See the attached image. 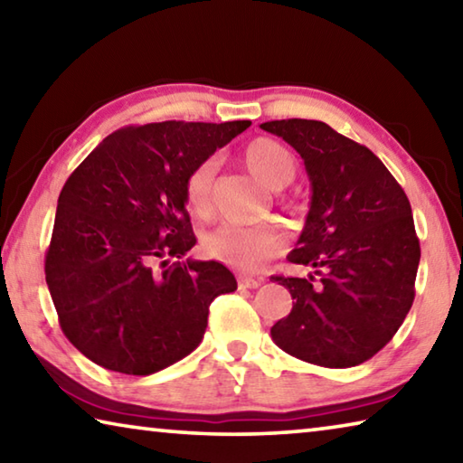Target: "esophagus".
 I'll list each match as a JSON object with an SVG mask.
<instances>
[{
    "instance_id": "esophagus-1",
    "label": "esophagus",
    "mask_w": 463,
    "mask_h": 463,
    "mask_svg": "<svg viewBox=\"0 0 463 463\" xmlns=\"http://www.w3.org/2000/svg\"><path fill=\"white\" fill-rule=\"evenodd\" d=\"M263 284L261 278H249V276H241L239 278V288H260Z\"/></svg>"
}]
</instances>
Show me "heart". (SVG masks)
<instances>
[{
	"label": "heart",
	"instance_id": "obj_1",
	"mask_svg": "<svg viewBox=\"0 0 463 463\" xmlns=\"http://www.w3.org/2000/svg\"><path fill=\"white\" fill-rule=\"evenodd\" d=\"M242 156H245V165L250 174L271 190L288 185L296 175V156L288 146L273 138L261 137L250 140ZM216 169L218 163L214 156H210L198 167H194L185 179V203L195 216L208 214L210 190H213ZM202 245L213 260L229 263L239 269L255 271L279 253L284 247V239L276 226L265 222H221L203 234Z\"/></svg>",
	"mask_w": 463,
	"mask_h": 463
}]
</instances>
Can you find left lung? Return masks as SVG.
I'll list each match as a JSON object with an SVG mask.
<instances>
[{"label":"left lung","instance_id":"1","mask_svg":"<svg viewBox=\"0 0 463 463\" xmlns=\"http://www.w3.org/2000/svg\"><path fill=\"white\" fill-rule=\"evenodd\" d=\"M263 130L302 156L310 210L288 261L308 278L276 276L294 307L271 326L279 349L323 367L367 362L404 323L420 247L411 202L370 148L318 120H271Z\"/></svg>","mask_w":463,"mask_h":463}]
</instances>
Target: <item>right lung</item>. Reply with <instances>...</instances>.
Masks as SVG:
<instances>
[{
	"instance_id": "right-lung-1",
	"label": "right lung",
	"mask_w": 463,
	"mask_h": 463,
	"mask_svg": "<svg viewBox=\"0 0 463 463\" xmlns=\"http://www.w3.org/2000/svg\"><path fill=\"white\" fill-rule=\"evenodd\" d=\"M249 127H127L69 175L44 273L62 333L93 364L128 375L165 370L198 347L214 298L237 289L222 263L179 260L195 245L187 175Z\"/></svg>"
}]
</instances>
